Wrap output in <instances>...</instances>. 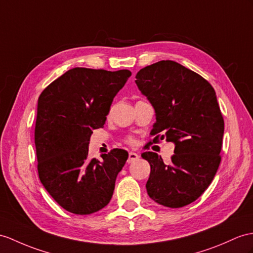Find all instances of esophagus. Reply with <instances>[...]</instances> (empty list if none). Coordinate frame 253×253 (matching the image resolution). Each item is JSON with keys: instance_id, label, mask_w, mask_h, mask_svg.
<instances>
[{"instance_id": "1", "label": "esophagus", "mask_w": 253, "mask_h": 253, "mask_svg": "<svg viewBox=\"0 0 253 253\" xmlns=\"http://www.w3.org/2000/svg\"><path fill=\"white\" fill-rule=\"evenodd\" d=\"M138 155H136L135 152H130L128 153V159H127V163H133L136 161V160H138Z\"/></svg>"}]
</instances>
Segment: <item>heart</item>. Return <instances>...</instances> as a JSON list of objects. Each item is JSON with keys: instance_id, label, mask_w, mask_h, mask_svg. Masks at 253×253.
<instances>
[{"instance_id": "heart-1", "label": "heart", "mask_w": 253, "mask_h": 253, "mask_svg": "<svg viewBox=\"0 0 253 253\" xmlns=\"http://www.w3.org/2000/svg\"><path fill=\"white\" fill-rule=\"evenodd\" d=\"M126 141H127V143H128V144H132L134 140H133L132 138H127V139H126Z\"/></svg>"}]
</instances>
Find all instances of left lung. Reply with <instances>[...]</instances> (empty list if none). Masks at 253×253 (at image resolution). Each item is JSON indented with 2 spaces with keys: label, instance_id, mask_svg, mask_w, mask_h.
Here are the masks:
<instances>
[{
  "label": "left lung",
  "instance_id": "obj_1",
  "mask_svg": "<svg viewBox=\"0 0 253 253\" xmlns=\"http://www.w3.org/2000/svg\"><path fill=\"white\" fill-rule=\"evenodd\" d=\"M135 78L156 110L152 141L175 144L169 164L156 152L141 155L151 169L147 193L166 207L189 205L209 187L221 162L224 121L215 92L199 74L170 60L144 67Z\"/></svg>",
  "mask_w": 253,
  "mask_h": 253
}]
</instances>
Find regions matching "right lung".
<instances>
[{
    "label": "right lung",
    "mask_w": 253,
    "mask_h": 253,
    "mask_svg": "<svg viewBox=\"0 0 253 253\" xmlns=\"http://www.w3.org/2000/svg\"><path fill=\"white\" fill-rule=\"evenodd\" d=\"M132 75L128 70L75 67L42 92L34 140L41 182L65 211L90 214L112 199L128 153L113 149L88 157L92 131L106 121L114 97Z\"/></svg>",
    "instance_id": "add662e5"
}]
</instances>
